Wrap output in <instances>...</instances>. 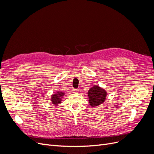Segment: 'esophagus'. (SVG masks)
Instances as JSON below:
<instances>
[{"mask_svg":"<svg viewBox=\"0 0 154 154\" xmlns=\"http://www.w3.org/2000/svg\"><path fill=\"white\" fill-rule=\"evenodd\" d=\"M72 93H78L79 90L78 89H72Z\"/></svg>","mask_w":154,"mask_h":154,"instance_id":"34e87169","label":"esophagus"}]
</instances>
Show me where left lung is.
<instances>
[{"label": "left lung", "instance_id": "obj_1", "mask_svg": "<svg viewBox=\"0 0 154 154\" xmlns=\"http://www.w3.org/2000/svg\"><path fill=\"white\" fill-rule=\"evenodd\" d=\"M87 94L88 102L91 107H97L106 101L107 92L98 85H94L89 89Z\"/></svg>", "mask_w": 154, "mask_h": 154}]
</instances>
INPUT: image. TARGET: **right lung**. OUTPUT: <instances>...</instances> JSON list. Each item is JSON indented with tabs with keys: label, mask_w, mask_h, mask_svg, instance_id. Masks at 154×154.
I'll use <instances>...</instances> for the list:
<instances>
[{
	"label": "right lung",
	"mask_w": 154,
	"mask_h": 154,
	"mask_svg": "<svg viewBox=\"0 0 154 154\" xmlns=\"http://www.w3.org/2000/svg\"><path fill=\"white\" fill-rule=\"evenodd\" d=\"M64 95H65L64 92H62L60 91H56L51 97V103L54 106H57L58 104L60 103L61 102H62L63 96Z\"/></svg>",
	"instance_id": "obj_1"
}]
</instances>
